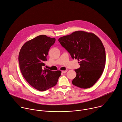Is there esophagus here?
<instances>
[{
  "label": "esophagus",
  "mask_w": 122,
  "mask_h": 122,
  "mask_svg": "<svg viewBox=\"0 0 122 122\" xmlns=\"http://www.w3.org/2000/svg\"><path fill=\"white\" fill-rule=\"evenodd\" d=\"M67 70H66L62 71H61V72H62V73H66V72H67Z\"/></svg>",
  "instance_id": "1"
}]
</instances>
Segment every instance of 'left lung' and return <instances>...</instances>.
<instances>
[{
  "instance_id": "left-lung-1",
  "label": "left lung",
  "mask_w": 122,
  "mask_h": 122,
  "mask_svg": "<svg viewBox=\"0 0 122 122\" xmlns=\"http://www.w3.org/2000/svg\"><path fill=\"white\" fill-rule=\"evenodd\" d=\"M71 56L77 59L80 67L75 69V86L87 89L95 84L102 75L106 64V52L100 39L94 34L76 31L59 39Z\"/></svg>"
}]
</instances>
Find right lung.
<instances>
[{"mask_svg":"<svg viewBox=\"0 0 122 122\" xmlns=\"http://www.w3.org/2000/svg\"><path fill=\"white\" fill-rule=\"evenodd\" d=\"M54 38L41 35L25 43L18 57L22 75L31 86L40 91H45L55 86L61 71L46 68L45 61L50 47L55 42Z\"/></svg>","mask_w":122,"mask_h":122,"instance_id":"1","label":"right lung"}]
</instances>
